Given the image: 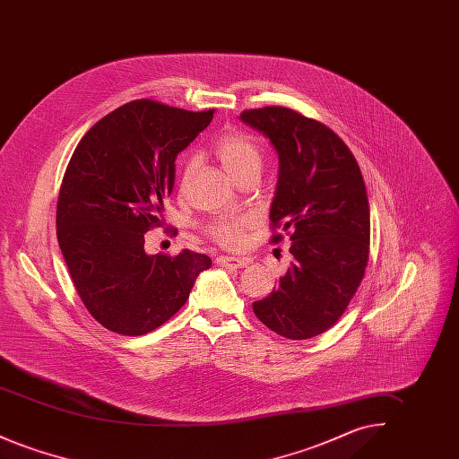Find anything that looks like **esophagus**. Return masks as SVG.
Returning a JSON list of instances; mask_svg holds the SVG:
<instances>
[{
    "instance_id": "34e87169",
    "label": "esophagus",
    "mask_w": 459,
    "mask_h": 459,
    "mask_svg": "<svg viewBox=\"0 0 459 459\" xmlns=\"http://www.w3.org/2000/svg\"><path fill=\"white\" fill-rule=\"evenodd\" d=\"M215 263L219 266H225V268H244L249 262L244 258H234V256H219Z\"/></svg>"
}]
</instances>
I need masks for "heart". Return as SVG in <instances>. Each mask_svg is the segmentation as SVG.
Instances as JSON below:
<instances>
[{
	"mask_svg": "<svg viewBox=\"0 0 459 459\" xmlns=\"http://www.w3.org/2000/svg\"><path fill=\"white\" fill-rule=\"evenodd\" d=\"M221 167L234 180L247 175H260L263 165L262 148L258 143L242 132H229L221 135L215 146ZM196 169V158H189L182 169V180L186 182ZM246 217H225L208 221L204 234L210 240L227 249H236L244 242V230L249 227Z\"/></svg>",
	"mask_w": 459,
	"mask_h": 459,
	"instance_id": "b5f03b06",
	"label": "heart"
}]
</instances>
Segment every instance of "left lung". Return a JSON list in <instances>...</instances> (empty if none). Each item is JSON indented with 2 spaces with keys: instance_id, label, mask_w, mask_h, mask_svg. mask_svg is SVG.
<instances>
[{
  "instance_id": "1",
  "label": "left lung",
  "mask_w": 459,
  "mask_h": 459,
  "mask_svg": "<svg viewBox=\"0 0 459 459\" xmlns=\"http://www.w3.org/2000/svg\"><path fill=\"white\" fill-rule=\"evenodd\" d=\"M279 154L270 208L272 242L287 232L290 266L255 301V315L275 333L311 339L332 327L363 281L370 253V206L356 158L327 126L284 107L244 109Z\"/></svg>"
}]
</instances>
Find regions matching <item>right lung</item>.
<instances>
[{"instance_id": "right-lung-1", "label": "right lung", "mask_w": 459, "mask_h": 459, "mask_svg": "<svg viewBox=\"0 0 459 459\" xmlns=\"http://www.w3.org/2000/svg\"><path fill=\"white\" fill-rule=\"evenodd\" d=\"M215 109L187 111L135 100L96 122L66 167L56 238L92 318L122 335H144L186 305L206 255H146L144 234L161 225L175 158Z\"/></svg>"}]
</instances>
